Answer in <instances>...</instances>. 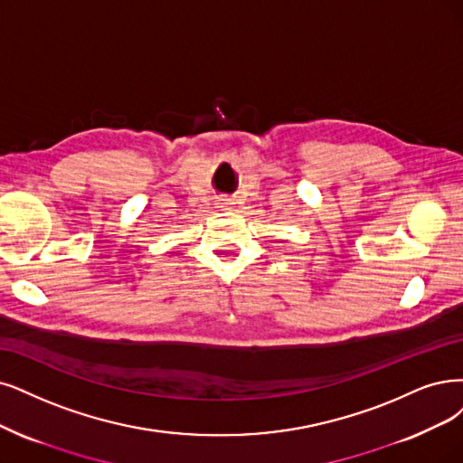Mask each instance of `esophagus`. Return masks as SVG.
I'll return each instance as SVG.
<instances>
[{
  "instance_id": "esophagus-1",
  "label": "esophagus",
  "mask_w": 463,
  "mask_h": 463,
  "mask_svg": "<svg viewBox=\"0 0 463 463\" xmlns=\"http://www.w3.org/2000/svg\"><path fill=\"white\" fill-rule=\"evenodd\" d=\"M219 208H221V210H231V205H229V202H221Z\"/></svg>"
}]
</instances>
